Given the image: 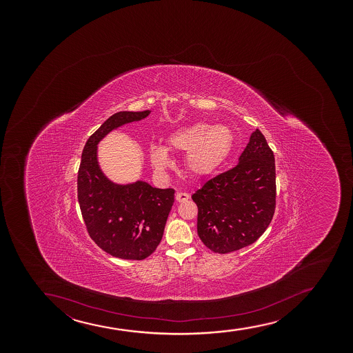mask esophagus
<instances>
[{
  "mask_svg": "<svg viewBox=\"0 0 353 353\" xmlns=\"http://www.w3.org/2000/svg\"><path fill=\"white\" fill-rule=\"evenodd\" d=\"M188 199H190V194L183 193V192H178V193L175 194V200H176L178 203H183V201H187Z\"/></svg>",
  "mask_w": 353,
  "mask_h": 353,
  "instance_id": "34e87169",
  "label": "esophagus"
}]
</instances>
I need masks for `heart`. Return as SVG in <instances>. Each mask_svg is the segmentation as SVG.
I'll use <instances>...</instances> for the list:
<instances>
[{"mask_svg": "<svg viewBox=\"0 0 353 353\" xmlns=\"http://www.w3.org/2000/svg\"><path fill=\"white\" fill-rule=\"evenodd\" d=\"M234 143V134L226 125H212L195 122L179 127L167 138V148L183 152L185 167L194 178H208L214 174L226 161ZM166 147L150 145V159L155 170H163L170 166Z\"/></svg>", "mask_w": 353, "mask_h": 353, "instance_id": "obj_1", "label": "heart"}]
</instances>
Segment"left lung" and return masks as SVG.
<instances>
[{"label":"left lung","mask_w":353,"mask_h":353,"mask_svg":"<svg viewBox=\"0 0 353 353\" xmlns=\"http://www.w3.org/2000/svg\"><path fill=\"white\" fill-rule=\"evenodd\" d=\"M232 170L208 180L192 195L198 206V235L220 254L259 239L276 208L274 155L259 130Z\"/></svg>","instance_id":"8db88e82"}]
</instances>
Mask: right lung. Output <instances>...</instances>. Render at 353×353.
I'll list each match as a JSON object with an SVG mask.
<instances>
[{
	"mask_svg": "<svg viewBox=\"0 0 353 353\" xmlns=\"http://www.w3.org/2000/svg\"><path fill=\"white\" fill-rule=\"evenodd\" d=\"M118 112L90 135L82 150L77 174V199L90 238L99 248L120 259L142 260L161 241L174 190L155 188L143 180L114 183L103 173L97 146L113 130L150 115Z\"/></svg>",
	"mask_w": 353,
	"mask_h": 353,
	"instance_id": "right-lung-1",
	"label": "right lung"
}]
</instances>
